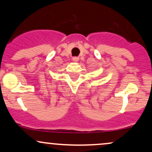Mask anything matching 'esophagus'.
Wrapping results in <instances>:
<instances>
[{"label": "esophagus", "mask_w": 152, "mask_h": 152, "mask_svg": "<svg viewBox=\"0 0 152 152\" xmlns=\"http://www.w3.org/2000/svg\"><path fill=\"white\" fill-rule=\"evenodd\" d=\"M78 60H79V58H78V57H74V58H73V61L75 62H77Z\"/></svg>", "instance_id": "esophagus-1"}]
</instances>
